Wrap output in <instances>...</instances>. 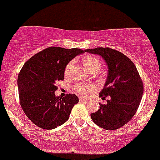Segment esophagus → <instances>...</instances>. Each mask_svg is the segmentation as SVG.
<instances>
[{"label": "esophagus", "mask_w": 160, "mask_h": 160, "mask_svg": "<svg viewBox=\"0 0 160 160\" xmlns=\"http://www.w3.org/2000/svg\"><path fill=\"white\" fill-rule=\"evenodd\" d=\"M87 99L86 98H79V101H86Z\"/></svg>", "instance_id": "esophagus-1"}]
</instances>
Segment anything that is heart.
Segmentation results:
<instances>
[{
  "label": "heart",
  "mask_w": 160,
  "mask_h": 160,
  "mask_svg": "<svg viewBox=\"0 0 160 160\" xmlns=\"http://www.w3.org/2000/svg\"><path fill=\"white\" fill-rule=\"evenodd\" d=\"M83 62L86 69L91 72H93L94 71H98L100 69V66H101V62H100L99 59L93 56L85 57L83 60ZM72 64V62H70L66 66L65 69V75L68 74V72L70 69ZM72 89L74 90L75 92H76L78 94L82 95V96H88L94 91V88L92 86L82 83L75 84L72 87Z\"/></svg>",
  "instance_id": "obj_1"
}]
</instances>
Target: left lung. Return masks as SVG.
I'll return each mask as SVG.
<instances>
[{
  "mask_svg": "<svg viewBox=\"0 0 160 160\" xmlns=\"http://www.w3.org/2000/svg\"><path fill=\"white\" fill-rule=\"evenodd\" d=\"M85 52L98 54L108 67V77L100 97L105 104L91 114L93 122L106 130H116L132 119L143 93L141 78L134 62L121 52L109 48H96Z\"/></svg>",
  "mask_w": 160,
  "mask_h": 160,
  "instance_id": "left-lung-1",
  "label": "left lung"
}]
</instances>
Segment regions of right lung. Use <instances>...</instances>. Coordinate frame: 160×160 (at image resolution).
Returning a JSON list of instances; mask_svg holds the SVG:
<instances>
[{
	"mask_svg": "<svg viewBox=\"0 0 160 160\" xmlns=\"http://www.w3.org/2000/svg\"><path fill=\"white\" fill-rule=\"evenodd\" d=\"M84 53L78 48L50 47L34 55L18 75L19 103L25 114L41 128L51 130L65 123L73 107L78 103L75 94L55 96L57 83L64 79L68 62Z\"/></svg>",
	"mask_w": 160,
	"mask_h": 160,
	"instance_id": "add662e5",
	"label": "right lung"
}]
</instances>
